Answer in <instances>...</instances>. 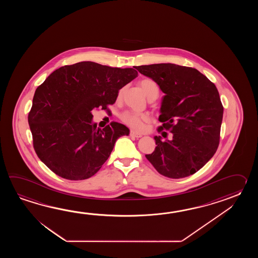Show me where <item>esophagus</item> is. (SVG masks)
<instances>
[{
	"label": "esophagus",
	"instance_id": "1",
	"mask_svg": "<svg viewBox=\"0 0 258 258\" xmlns=\"http://www.w3.org/2000/svg\"><path fill=\"white\" fill-rule=\"evenodd\" d=\"M130 136L132 137H136V138H140V137H142V135H140V134H137L135 131L130 132Z\"/></svg>",
	"mask_w": 258,
	"mask_h": 258
}]
</instances>
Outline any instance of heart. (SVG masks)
I'll return each instance as SVG.
<instances>
[{"instance_id": "heart-1", "label": "heart", "mask_w": 258, "mask_h": 258, "mask_svg": "<svg viewBox=\"0 0 258 258\" xmlns=\"http://www.w3.org/2000/svg\"><path fill=\"white\" fill-rule=\"evenodd\" d=\"M139 86L142 88L144 93L150 99L152 97H158L159 87L157 83L150 78H144L139 81ZM122 90H120L119 97L121 96ZM121 120L126 125L136 131H142L145 127V123L150 121V118L146 113H138L134 111H125L121 115Z\"/></svg>"}]
</instances>
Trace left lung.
Returning <instances> with one entry per match:
<instances>
[{
  "label": "left lung",
  "mask_w": 258,
  "mask_h": 258,
  "mask_svg": "<svg viewBox=\"0 0 258 258\" xmlns=\"http://www.w3.org/2000/svg\"><path fill=\"white\" fill-rule=\"evenodd\" d=\"M165 94L159 132L172 133L170 140L155 137L157 147L146 155L161 175L180 179L200 170L216 153L223 117L219 91L200 72L174 63L136 66ZM166 132L162 133V136Z\"/></svg>",
  "instance_id": "left-lung-1"
}]
</instances>
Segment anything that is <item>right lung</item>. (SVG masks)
Returning <instances> with one entry per match:
<instances>
[{"label": "right lung", "mask_w": 258, "mask_h": 258, "mask_svg": "<svg viewBox=\"0 0 258 258\" xmlns=\"http://www.w3.org/2000/svg\"><path fill=\"white\" fill-rule=\"evenodd\" d=\"M137 75L133 68L81 61L55 70L37 88L28 123L34 149L49 170L72 181L99 171L116 140L130 131L119 122L97 128L92 110H107Z\"/></svg>", "instance_id": "add662e5"}]
</instances>
